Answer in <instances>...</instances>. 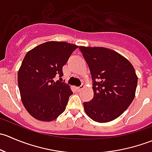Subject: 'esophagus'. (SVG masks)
I'll return each mask as SVG.
<instances>
[{
	"label": "esophagus",
	"instance_id": "obj_1",
	"mask_svg": "<svg viewBox=\"0 0 152 152\" xmlns=\"http://www.w3.org/2000/svg\"><path fill=\"white\" fill-rule=\"evenodd\" d=\"M84 88H85V85H82L79 86V87H77V90H78V91L80 92V91H82V90H83Z\"/></svg>",
	"mask_w": 152,
	"mask_h": 152
}]
</instances>
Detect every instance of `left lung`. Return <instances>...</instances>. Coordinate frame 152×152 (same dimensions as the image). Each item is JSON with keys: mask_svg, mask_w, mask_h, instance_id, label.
Instances as JSON below:
<instances>
[{"mask_svg": "<svg viewBox=\"0 0 152 152\" xmlns=\"http://www.w3.org/2000/svg\"><path fill=\"white\" fill-rule=\"evenodd\" d=\"M93 79V99L84 102L86 114L107 123L118 118L135 96L137 76L132 65L120 53L102 47L79 46Z\"/></svg>", "mask_w": 152, "mask_h": 152, "instance_id": "8db88e82", "label": "left lung"}]
</instances>
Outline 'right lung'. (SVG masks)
<instances>
[{
  "label": "right lung",
  "mask_w": 152,
  "mask_h": 152,
  "mask_svg": "<svg viewBox=\"0 0 152 152\" xmlns=\"http://www.w3.org/2000/svg\"><path fill=\"white\" fill-rule=\"evenodd\" d=\"M78 46L65 42H45L29 50L18 70L21 100L32 117L52 121L66 108L73 94L70 86L54 81L63 76L62 67Z\"/></svg>",
  "instance_id": "obj_1"
}]
</instances>
